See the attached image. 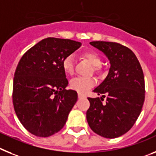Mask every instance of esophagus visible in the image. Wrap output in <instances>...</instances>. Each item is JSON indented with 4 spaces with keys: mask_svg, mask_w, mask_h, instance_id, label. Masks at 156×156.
I'll list each match as a JSON object with an SVG mask.
<instances>
[{
    "mask_svg": "<svg viewBox=\"0 0 156 156\" xmlns=\"http://www.w3.org/2000/svg\"><path fill=\"white\" fill-rule=\"evenodd\" d=\"M78 98H83V97H85V96H84L83 94H82V93H78Z\"/></svg>",
    "mask_w": 156,
    "mask_h": 156,
    "instance_id": "obj_1",
    "label": "esophagus"
}]
</instances>
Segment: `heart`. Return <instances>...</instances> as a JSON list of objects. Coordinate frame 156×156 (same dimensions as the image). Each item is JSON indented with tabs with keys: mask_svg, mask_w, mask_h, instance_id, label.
I'll list each match as a JSON object with an SVG mask.
<instances>
[{
	"mask_svg": "<svg viewBox=\"0 0 156 156\" xmlns=\"http://www.w3.org/2000/svg\"><path fill=\"white\" fill-rule=\"evenodd\" d=\"M82 56L92 63L95 70H98L101 65V56L93 51H86L82 52ZM62 67L64 72L67 74H72L74 70V59L72 55H69L62 61ZM97 81L93 78L77 77L70 82V87L80 93H85L96 85Z\"/></svg>",
	"mask_w": 156,
	"mask_h": 156,
	"instance_id": "obj_1",
	"label": "heart"
}]
</instances>
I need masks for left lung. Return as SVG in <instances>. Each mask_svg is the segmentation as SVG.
I'll list each match as a JSON object with an SVG mask.
<instances>
[{
	"label": "left lung",
	"instance_id": "obj_1",
	"mask_svg": "<svg viewBox=\"0 0 156 156\" xmlns=\"http://www.w3.org/2000/svg\"><path fill=\"white\" fill-rule=\"evenodd\" d=\"M90 44L106 55L111 67L104 82L93 90L102 97L106 94V103L102 104V97H88V124L100 136L119 137L132 128L141 112L145 97L143 70L132 50L122 44L109 41Z\"/></svg>",
	"mask_w": 156,
	"mask_h": 156
}]
</instances>
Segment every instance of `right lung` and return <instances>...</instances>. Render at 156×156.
Masks as SVG:
<instances>
[{
  "label": "right lung",
  "mask_w": 156,
  "mask_h": 156,
  "mask_svg": "<svg viewBox=\"0 0 156 156\" xmlns=\"http://www.w3.org/2000/svg\"><path fill=\"white\" fill-rule=\"evenodd\" d=\"M81 45L70 39L47 37L20 59L13 80V105L22 125L32 134L47 137L64 126L78 93L66 89L68 81L62 61Z\"/></svg>",
  "instance_id": "1"
}]
</instances>
